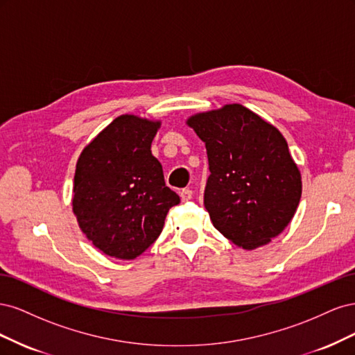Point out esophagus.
Here are the masks:
<instances>
[{"label": "esophagus", "instance_id": "34e87169", "mask_svg": "<svg viewBox=\"0 0 355 355\" xmlns=\"http://www.w3.org/2000/svg\"><path fill=\"white\" fill-rule=\"evenodd\" d=\"M192 198V191L189 188L180 191V200L182 201H189Z\"/></svg>", "mask_w": 355, "mask_h": 355}]
</instances>
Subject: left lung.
<instances>
[{
  "mask_svg": "<svg viewBox=\"0 0 355 355\" xmlns=\"http://www.w3.org/2000/svg\"><path fill=\"white\" fill-rule=\"evenodd\" d=\"M206 144L204 206L213 227L244 250L265 245L295 216L302 176L275 125L240 103L191 115Z\"/></svg>",
  "mask_w": 355,
  "mask_h": 355,
  "instance_id": "obj_1",
  "label": "left lung"
}]
</instances>
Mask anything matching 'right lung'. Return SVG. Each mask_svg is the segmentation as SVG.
Listing matches in <instances>:
<instances>
[{
    "label": "right lung",
    "mask_w": 355,
    "mask_h": 355,
    "mask_svg": "<svg viewBox=\"0 0 355 355\" xmlns=\"http://www.w3.org/2000/svg\"><path fill=\"white\" fill-rule=\"evenodd\" d=\"M159 127V120L120 115L78 157L72 211L87 240L115 259L142 254L180 201L151 153Z\"/></svg>",
    "instance_id": "1"
}]
</instances>
